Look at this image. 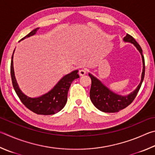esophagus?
Wrapping results in <instances>:
<instances>
[{
  "mask_svg": "<svg viewBox=\"0 0 155 155\" xmlns=\"http://www.w3.org/2000/svg\"><path fill=\"white\" fill-rule=\"evenodd\" d=\"M86 72H87L86 70L81 69V70H79V72H78V74H79L80 76H84V75L86 74Z\"/></svg>",
  "mask_w": 155,
  "mask_h": 155,
  "instance_id": "1",
  "label": "esophagus"
}]
</instances>
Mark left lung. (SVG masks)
<instances>
[{
	"instance_id": "8db88e82",
	"label": "left lung",
	"mask_w": 155,
	"mask_h": 155,
	"mask_svg": "<svg viewBox=\"0 0 155 155\" xmlns=\"http://www.w3.org/2000/svg\"><path fill=\"white\" fill-rule=\"evenodd\" d=\"M123 41L134 44L139 51L142 55L143 69L140 81L138 86L127 95H120L117 94L110 90L108 87H106L101 81L97 79L96 77L89 73V76L91 79V86L90 89V99L92 103L96 108L104 112H119L120 110L124 109L128 106L133 102L135 97H136L137 92L141 87L142 83L144 78L145 74V63L144 58L142 54V49L140 45L137 43L136 40L131 35L127 34L125 37L123 38Z\"/></svg>"
}]
</instances>
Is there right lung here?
Returning <instances> with one entry per match:
<instances>
[{
  "mask_svg": "<svg viewBox=\"0 0 155 155\" xmlns=\"http://www.w3.org/2000/svg\"><path fill=\"white\" fill-rule=\"evenodd\" d=\"M38 29L39 28L34 29L28 35L22 38L20 41L26 38L35 35ZM14 51H15V49H14ZM14 51L11 58V76L13 87L21 102L26 108L37 114L50 115L60 112L66 104L68 92L70 85L74 79L79 78V75L78 74V70H74L64 76L59 81V82L56 84L54 87L47 94L38 97H30L21 91L15 79L13 61Z\"/></svg>",
  "mask_w": 155,
  "mask_h": 155,
  "instance_id": "obj_1",
  "label": "right lung"
}]
</instances>
